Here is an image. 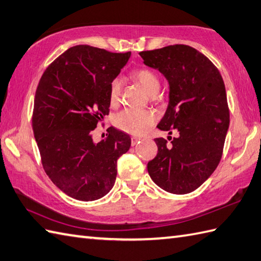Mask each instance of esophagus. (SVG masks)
<instances>
[{
  "mask_svg": "<svg viewBox=\"0 0 261 261\" xmlns=\"http://www.w3.org/2000/svg\"><path fill=\"white\" fill-rule=\"evenodd\" d=\"M141 141L140 137H136V136H133L132 137V146H135L136 144Z\"/></svg>",
  "mask_w": 261,
  "mask_h": 261,
  "instance_id": "34e87169",
  "label": "esophagus"
}]
</instances>
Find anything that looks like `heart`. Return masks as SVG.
Returning a JSON list of instances; mask_svg holds the SVG:
<instances>
[{
	"label": "heart",
	"mask_w": 261,
	"mask_h": 261,
	"mask_svg": "<svg viewBox=\"0 0 261 261\" xmlns=\"http://www.w3.org/2000/svg\"><path fill=\"white\" fill-rule=\"evenodd\" d=\"M134 82L140 84L149 96H155L160 89V78L154 70L149 68H140L132 72ZM123 83L119 78H115L109 86V102L112 106L118 105ZM156 115L152 111H136L124 109L116 115L115 125L119 129L133 135H143L153 126Z\"/></svg>",
	"instance_id": "heart-1"
}]
</instances>
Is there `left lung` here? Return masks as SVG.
Returning a JSON list of instances; mask_svg holds the SVG:
<instances>
[{
	"label": "left lung",
	"mask_w": 261,
	"mask_h": 261,
	"mask_svg": "<svg viewBox=\"0 0 261 261\" xmlns=\"http://www.w3.org/2000/svg\"><path fill=\"white\" fill-rule=\"evenodd\" d=\"M146 66L170 84V101L158 128L176 137L155 138L158 154L147 171L156 185L173 194L193 192L222 158L230 113L221 73L200 51L185 44L140 52Z\"/></svg>",
	"instance_id": "1"
}]
</instances>
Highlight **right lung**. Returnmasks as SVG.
I'll use <instances>...</instances> for the list:
<instances>
[{
  "label": "right lung",
  "mask_w": 261,
  "mask_h": 261,
  "mask_svg": "<svg viewBox=\"0 0 261 261\" xmlns=\"http://www.w3.org/2000/svg\"><path fill=\"white\" fill-rule=\"evenodd\" d=\"M129 57V51L74 45L50 63L37 87L32 128L43 170L76 200L105 196L116 181L118 158L130 147L129 135L116 128L97 144L91 137L109 114V86Z\"/></svg>",
  "instance_id": "add662e5"
}]
</instances>
